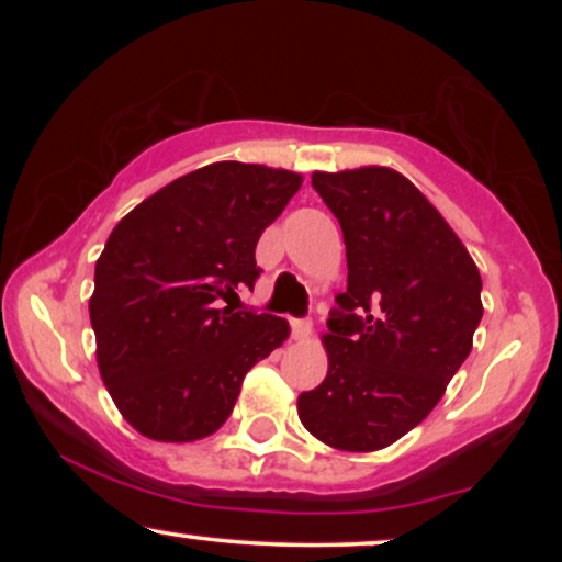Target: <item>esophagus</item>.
<instances>
[{"mask_svg":"<svg viewBox=\"0 0 562 562\" xmlns=\"http://www.w3.org/2000/svg\"><path fill=\"white\" fill-rule=\"evenodd\" d=\"M291 335L294 340H306L312 335V322L310 319H291Z\"/></svg>","mask_w":562,"mask_h":562,"instance_id":"obj_1","label":"esophagus"}]
</instances>
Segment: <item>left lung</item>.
Masks as SVG:
<instances>
[{
  "label": "left lung",
  "mask_w": 562,
  "mask_h": 562,
  "mask_svg": "<svg viewBox=\"0 0 562 562\" xmlns=\"http://www.w3.org/2000/svg\"><path fill=\"white\" fill-rule=\"evenodd\" d=\"M312 187L342 227L348 289L327 319V375L299 394V419L337 450H381L435 409L471 352L481 273L402 173L317 171Z\"/></svg>",
  "instance_id": "obj_1"
}]
</instances>
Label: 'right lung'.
I'll return each mask as SVG.
<instances>
[{"label": "right lung", "mask_w": 562, "mask_h": 562, "mask_svg": "<svg viewBox=\"0 0 562 562\" xmlns=\"http://www.w3.org/2000/svg\"><path fill=\"white\" fill-rule=\"evenodd\" d=\"M302 176L222 160L176 179L112 229L89 302L97 363L137 432L191 442L217 432L245 373L289 337V322L237 306L256 286L260 233Z\"/></svg>", "instance_id": "obj_1"}]
</instances>
